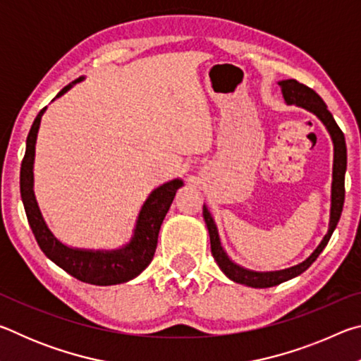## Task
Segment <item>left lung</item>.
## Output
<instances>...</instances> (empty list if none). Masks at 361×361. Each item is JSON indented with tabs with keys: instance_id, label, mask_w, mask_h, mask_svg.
Returning a JSON list of instances; mask_svg holds the SVG:
<instances>
[{
	"instance_id": "obj_1",
	"label": "left lung",
	"mask_w": 361,
	"mask_h": 361,
	"mask_svg": "<svg viewBox=\"0 0 361 361\" xmlns=\"http://www.w3.org/2000/svg\"><path fill=\"white\" fill-rule=\"evenodd\" d=\"M280 89H282V95L285 99L286 105H296L299 108L307 109L309 113L315 114L317 118L322 121V124L326 127V130L331 137L333 142V181H331V207H329V223H328V232L323 237L322 242L319 243L309 258H305L299 264L282 269V271H252L247 269L229 258V255L226 253V250L221 245V239H219L218 228L215 219H213L209 207L204 204V219L210 234V247L212 255L215 258L218 267L221 269L223 274L232 282L252 286V288H269V286H276L286 280L298 277L299 274H302L305 269H309L310 264L319 258V255L323 252V248L326 247V243L331 239V234L338 226V221L341 218L342 207H344V178H345V170H347V148H345V138L344 133L339 129V126L336 124L333 114L328 111L325 102L322 100V97L312 90L307 85L298 82L296 79H283L279 81Z\"/></svg>"
}]
</instances>
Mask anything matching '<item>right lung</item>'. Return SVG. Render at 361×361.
Returning a JSON list of instances; mask_svg holds the SVG:
<instances>
[{"label": "right lung", "instance_id": "1", "mask_svg": "<svg viewBox=\"0 0 361 361\" xmlns=\"http://www.w3.org/2000/svg\"><path fill=\"white\" fill-rule=\"evenodd\" d=\"M81 81H84V76L65 85L56 99L68 92L73 85ZM46 109L47 106L41 109L30 129L25 157H23L20 169V197L35 239L49 259L81 282L100 286L129 282V280L138 277L151 264L157 247L159 229H161L164 218L173 202L176 191L185 183L181 178H175L151 191L138 212L130 240L122 247L114 250H90L66 245L49 228L35 195L33 169L36 138H38L41 118Z\"/></svg>", "mask_w": 361, "mask_h": 361}]
</instances>
